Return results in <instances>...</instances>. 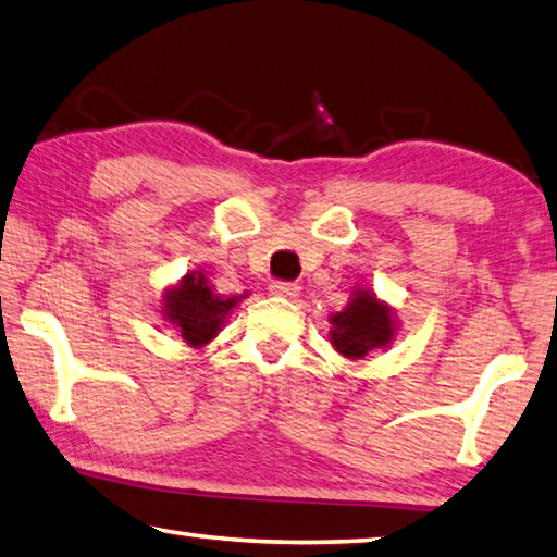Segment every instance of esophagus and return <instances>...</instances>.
Wrapping results in <instances>:
<instances>
[{
    "label": "esophagus",
    "mask_w": 557,
    "mask_h": 557,
    "mask_svg": "<svg viewBox=\"0 0 557 557\" xmlns=\"http://www.w3.org/2000/svg\"><path fill=\"white\" fill-rule=\"evenodd\" d=\"M269 290L273 296H281V298H296L300 286L294 284V281H273Z\"/></svg>",
    "instance_id": "esophagus-1"
}]
</instances>
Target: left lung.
<instances>
[{
    "label": "left lung",
    "mask_w": 557,
    "mask_h": 557,
    "mask_svg": "<svg viewBox=\"0 0 557 557\" xmlns=\"http://www.w3.org/2000/svg\"><path fill=\"white\" fill-rule=\"evenodd\" d=\"M330 323H333L330 330L333 347L352 359L367 357L369 349L386 347L394 337L392 313L369 290H357L349 306L330 318Z\"/></svg>",
    "instance_id": "left-lung-1"
}]
</instances>
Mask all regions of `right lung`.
I'll return each mask as SVG.
<instances>
[{
	"instance_id": "add662e5",
	"label": "right lung",
	"mask_w": 557,
	"mask_h": 557,
	"mask_svg": "<svg viewBox=\"0 0 557 557\" xmlns=\"http://www.w3.org/2000/svg\"><path fill=\"white\" fill-rule=\"evenodd\" d=\"M239 298H220L212 294L208 278L200 273H185L181 286L163 298V313L171 325L181 330V337L193 347H200L218 335L224 318L237 306Z\"/></svg>"
}]
</instances>
